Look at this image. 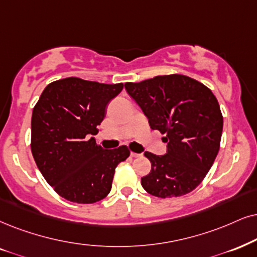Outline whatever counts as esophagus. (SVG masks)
I'll return each instance as SVG.
<instances>
[{"mask_svg": "<svg viewBox=\"0 0 257 257\" xmlns=\"http://www.w3.org/2000/svg\"><path fill=\"white\" fill-rule=\"evenodd\" d=\"M131 155H132L133 158H139V157H141V154H139V153H134V152H132Z\"/></svg>", "mask_w": 257, "mask_h": 257, "instance_id": "obj_1", "label": "esophagus"}]
</instances>
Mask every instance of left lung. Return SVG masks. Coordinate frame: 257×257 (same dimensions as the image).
Listing matches in <instances>:
<instances>
[{
	"label": "left lung",
	"instance_id": "left-lung-1",
	"mask_svg": "<svg viewBox=\"0 0 257 257\" xmlns=\"http://www.w3.org/2000/svg\"><path fill=\"white\" fill-rule=\"evenodd\" d=\"M124 87L153 131L166 134V154L145 152L152 170L141 178L142 187L159 198L190 193L218 154L223 131L218 100L209 87L183 74L157 76Z\"/></svg>",
	"mask_w": 257,
	"mask_h": 257
}]
</instances>
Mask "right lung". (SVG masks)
<instances>
[{"instance_id":"add662e5","label":"right lung","mask_w":257,"mask_h":257,"mask_svg":"<svg viewBox=\"0 0 257 257\" xmlns=\"http://www.w3.org/2000/svg\"><path fill=\"white\" fill-rule=\"evenodd\" d=\"M123 84L77 77L48 84L32 115L35 164L54 191L78 204L102 200L111 190L115 168L131 155L126 146L104 149L95 138L105 108Z\"/></svg>"}]
</instances>
